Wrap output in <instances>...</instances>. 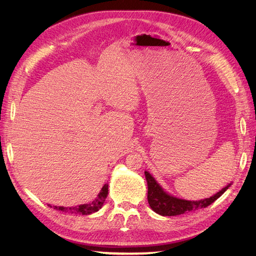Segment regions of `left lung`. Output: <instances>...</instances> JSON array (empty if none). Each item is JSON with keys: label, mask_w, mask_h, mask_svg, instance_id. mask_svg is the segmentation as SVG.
I'll list each match as a JSON object with an SVG mask.
<instances>
[{"label": "left lung", "mask_w": 256, "mask_h": 256, "mask_svg": "<svg viewBox=\"0 0 256 256\" xmlns=\"http://www.w3.org/2000/svg\"><path fill=\"white\" fill-rule=\"evenodd\" d=\"M145 178L147 182V200L150 208L154 212L160 216H178L182 214L187 212H194L200 208H205L212 204L216 198H219L224 192H226L232 184H228L226 187H224L221 191L216 193L214 196L200 200H187L182 198H175L168 194L164 189L160 187V184L156 182V180L145 171Z\"/></svg>", "instance_id": "left-lung-1"}]
</instances>
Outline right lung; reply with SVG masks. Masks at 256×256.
I'll return each instance as SVG.
<instances>
[{
    "label": "right lung",
    "instance_id": "obj_1",
    "mask_svg": "<svg viewBox=\"0 0 256 256\" xmlns=\"http://www.w3.org/2000/svg\"><path fill=\"white\" fill-rule=\"evenodd\" d=\"M108 191H109V184H104L102 191L98 193L97 198L88 204H83L74 207H63V206H53L54 209L64 212H72V214H90L92 212H98L100 208L102 207L104 200L108 196ZM52 207V206H50Z\"/></svg>",
    "mask_w": 256,
    "mask_h": 256
}]
</instances>
